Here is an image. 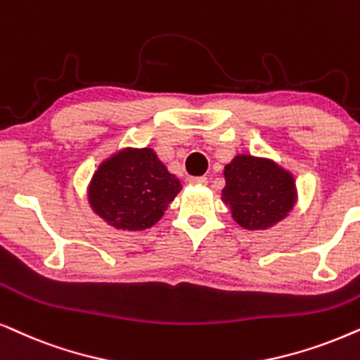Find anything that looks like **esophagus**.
I'll list each match as a JSON object with an SVG mask.
<instances>
[{"mask_svg":"<svg viewBox=\"0 0 360 360\" xmlns=\"http://www.w3.org/2000/svg\"><path fill=\"white\" fill-rule=\"evenodd\" d=\"M190 181L193 185H207L208 179L207 176H193V179H190Z\"/></svg>","mask_w":360,"mask_h":360,"instance_id":"34e87169","label":"esophagus"}]
</instances>
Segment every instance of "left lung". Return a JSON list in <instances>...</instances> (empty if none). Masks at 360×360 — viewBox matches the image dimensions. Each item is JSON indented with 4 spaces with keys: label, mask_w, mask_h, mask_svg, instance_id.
Here are the masks:
<instances>
[{
    "label": "left lung",
    "mask_w": 360,
    "mask_h": 360,
    "mask_svg": "<svg viewBox=\"0 0 360 360\" xmlns=\"http://www.w3.org/2000/svg\"><path fill=\"white\" fill-rule=\"evenodd\" d=\"M223 202L246 230H266L281 221L296 203L292 175L268 158L236 155L225 167Z\"/></svg>",
    "instance_id": "obj_1"
}]
</instances>
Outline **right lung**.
<instances>
[{"instance_id": "1", "label": "right lung", "mask_w": 360, "mask_h": 360, "mask_svg": "<svg viewBox=\"0 0 360 360\" xmlns=\"http://www.w3.org/2000/svg\"><path fill=\"white\" fill-rule=\"evenodd\" d=\"M180 190V180L152 148H125L101 163L89 185V203L117 230H147Z\"/></svg>"}]
</instances>
